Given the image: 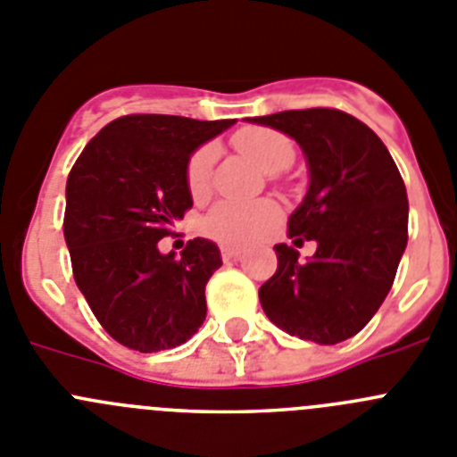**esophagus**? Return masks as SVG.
<instances>
[{
	"label": "esophagus",
	"instance_id": "1",
	"mask_svg": "<svg viewBox=\"0 0 457 457\" xmlns=\"http://www.w3.org/2000/svg\"><path fill=\"white\" fill-rule=\"evenodd\" d=\"M220 254H223V259L225 262H237V259H241V254H244V250L241 248H234V245H223V248H220Z\"/></svg>",
	"mask_w": 457,
	"mask_h": 457
}]
</instances>
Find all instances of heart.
<instances>
[{
  "instance_id": "b5f03b06",
  "label": "heart",
  "mask_w": 457,
  "mask_h": 457,
  "mask_svg": "<svg viewBox=\"0 0 457 457\" xmlns=\"http://www.w3.org/2000/svg\"><path fill=\"white\" fill-rule=\"evenodd\" d=\"M234 145L253 159L266 172H278L294 162V143L275 129L266 127H250L241 129L234 137ZM213 147L204 145L193 152L187 166V184L193 198H204L209 191V175H212ZM279 219V207L273 200H253V203H219L207 219L203 229L207 237L216 238L225 245H248L264 237Z\"/></svg>"
}]
</instances>
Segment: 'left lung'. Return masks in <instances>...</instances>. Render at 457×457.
<instances>
[{"label": "left lung", "mask_w": 457, "mask_h": 457, "mask_svg": "<svg viewBox=\"0 0 457 457\" xmlns=\"http://www.w3.org/2000/svg\"><path fill=\"white\" fill-rule=\"evenodd\" d=\"M294 138L307 159L310 188L289 216L294 245L317 241L300 262L278 244V270L259 303L279 330L332 346L367 326L387 298L408 245V193L385 143L339 109L279 111L245 118Z\"/></svg>", "instance_id": "obj_1"}]
</instances>
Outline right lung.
I'll return each mask as SVG.
<instances>
[{
	"instance_id": "1",
	"label": "right lung",
	"mask_w": 457,
	"mask_h": 457,
	"mask_svg": "<svg viewBox=\"0 0 457 457\" xmlns=\"http://www.w3.org/2000/svg\"><path fill=\"white\" fill-rule=\"evenodd\" d=\"M234 122L122 116L90 138L70 170L63 234L75 282L102 328L131 351L179 346L207 316L219 245L198 237L178 257L159 241L193 207L191 154Z\"/></svg>"
}]
</instances>
